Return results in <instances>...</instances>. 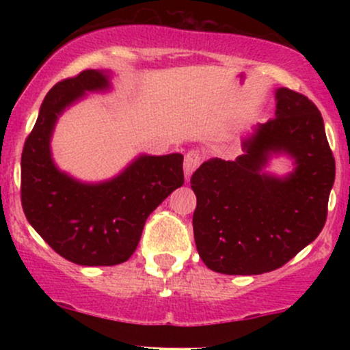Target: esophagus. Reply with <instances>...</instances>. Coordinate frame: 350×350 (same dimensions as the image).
Returning <instances> with one entry per match:
<instances>
[{
  "mask_svg": "<svg viewBox=\"0 0 350 350\" xmlns=\"http://www.w3.org/2000/svg\"><path fill=\"white\" fill-rule=\"evenodd\" d=\"M200 161H202V156L198 150H189L184 156V174L186 178H191V174L199 167Z\"/></svg>",
  "mask_w": 350,
  "mask_h": 350,
  "instance_id": "34e87169",
  "label": "esophagus"
}]
</instances>
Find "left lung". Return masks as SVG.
Masks as SVG:
<instances>
[{"instance_id": "obj_1", "label": "left lung", "mask_w": 350, "mask_h": 350, "mask_svg": "<svg viewBox=\"0 0 350 350\" xmlns=\"http://www.w3.org/2000/svg\"><path fill=\"white\" fill-rule=\"evenodd\" d=\"M276 116L245 139L247 154L235 161L208 159L196 170L198 198L192 227L196 247L211 270L224 275H262L283 267L319 235L336 178L319 110L306 95L276 92ZM273 150L297 159L284 180L263 175Z\"/></svg>"}]
</instances>
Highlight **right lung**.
Returning a JSON list of instances; mask_svg holds the SVG:
<instances>
[{"label":"right lung","instance_id":"obj_1","mask_svg":"<svg viewBox=\"0 0 350 350\" xmlns=\"http://www.w3.org/2000/svg\"><path fill=\"white\" fill-rule=\"evenodd\" d=\"M107 87L98 70H82L55 83L21 156V204L27 222L55 253L85 267L126 262L151 212L184 183V158L178 152L142 156L118 178L95 186L59 172L49 151L57 115L87 90Z\"/></svg>","mask_w":350,"mask_h":350}]
</instances>
